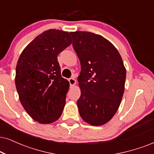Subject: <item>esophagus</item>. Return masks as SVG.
<instances>
[{
    "label": "esophagus",
    "instance_id": "esophagus-1",
    "mask_svg": "<svg viewBox=\"0 0 154 154\" xmlns=\"http://www.w3.org/2000/svg\"><path fill=\"white\" fill-rule=\"evenodd\" d=\"M69 85H70V86H74V85H75L76 84L75 79V78L69 79Z\"/></svg>",
    "mask_w": 154,
    "mask_h": 154
}]
</instances>
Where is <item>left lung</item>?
Masks as SVG:
<instances>
[{
	"mask_svg": "<svg viewBox=\"0 0 154 154\" xmlns=\"http://www.w3.org/2000/svg\"><path fill=\"white\" fill-rule=\"evenodd\" d=\"M72 46L81 64L77 78L81 96L77 100L82 119L102 126L117 112L124 91L126 68L112 42L90 32H71Z\"/></svg>",
	"mask_w": 154,
	"mask_h": 154,
	"instance_id": "1",
	"label": "left lung"
}]
</instances>
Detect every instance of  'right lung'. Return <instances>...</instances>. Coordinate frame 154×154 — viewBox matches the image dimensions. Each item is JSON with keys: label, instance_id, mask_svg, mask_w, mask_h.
I'll list each match as a JSON object with an SVG mask.
<instances>
[{"label": "right lung", "instance_id": "right-lung-1", "mask_svg": "<svg viewBox=\"0 0 154 154\" xmlns=\"http://www.w3.org/2000/svg\"><path fill=\"white\" fill-rule=\"evenodd\" d=\"M71 43L69 32L50 29L30 42L17 61L19 99L29 116L40 124L52 123L63 113L69 83L62 77L57 55Z\"/></svg>", "mask_w": 154, "mask_h": 154}]
</instances>
